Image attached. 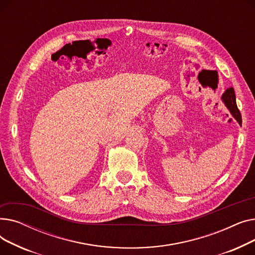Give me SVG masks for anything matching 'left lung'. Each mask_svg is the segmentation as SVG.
I'll return each instance as SVG.
<instances>
[{
  "label": "left lung",
  "mask_w": 255,
  "mask_h": 255,
  "mask_svg": "<svg viewBox=\"0 0 255 255\" xmlns=\"http://www.w3.org/2000/svg\"><path fill=\"white\" fill-rule=\"evenodd\" d=\"M222 101L226 105L227 109L231 112L232 116L238 121L239 124L242 123V116H241V113L238 109L237 103H236V95H235V91L233 88L227 89L221 97Z\"/></svg>",
  "instance_id": "1"
}]
</instances>
